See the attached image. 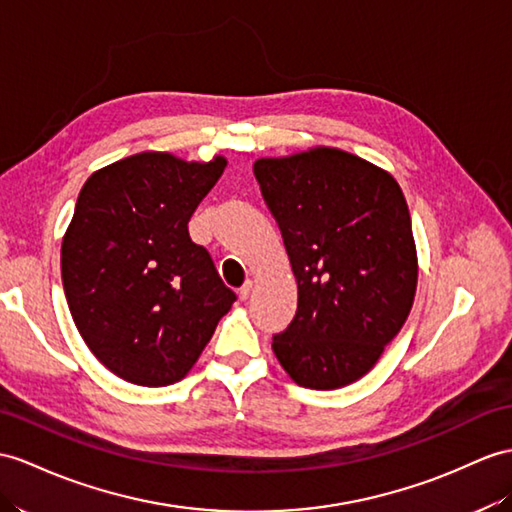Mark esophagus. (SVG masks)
Instances as JSON below:
<instances>
[{
	"mask_svg": "<svg viewBox=\"0 0 512 512\" xmlns=\"http://www.w3.org/2000/svg\"><path fill=\"white\" fill-rule=\"evenodd\" d=\"M249 295H252V282L247 280L239 289V299H241V302H245V299H249Z\"/></svg>",
	"mask_w": 512,
	"mask_h": 512,
	"instance_id": "obj_1",
	"label": "esophagus"
}]
</instances>
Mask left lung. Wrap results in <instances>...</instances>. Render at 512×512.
I'll use <instances>...</instances> for the list:
<instances>
[{
  "label": "left lung",
  "instance_id": "left-lung-1",
  "mask_svg": "<svg viewBox=\"0 0 512 512\" xmlns=\"http://www.w3.org/2000/svg\"><path fill=\"white\" fill-rule=\"evenodd\" d=\"M254 176L297 280V313L273 354L306 389L373 369L413 308L417 249L400 184L336 147L258 158Z\"/></svg>",
  "mask_w": 512,
  "mask_h": 512
}]
</instances>
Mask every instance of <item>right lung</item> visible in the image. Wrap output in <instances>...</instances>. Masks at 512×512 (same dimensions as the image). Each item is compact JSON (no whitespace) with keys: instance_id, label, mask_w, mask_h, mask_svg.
<instances>
[{"instance_id":"obj_1","label":"right lung","mask_w":512,"mask_h":512,"mask_svg":"<svg viewBox=\"0 0 512 512\" xmlns=\"http://www.w3.org/2000/svg\"><path fill=\"white\" fill-rule=\"evenodd\" d=\"M228 160L143 152L95 171L60 249L76 328L106 369L139 386L182 380L234 304L189 219Z\"/></svg>"}]
</instances>
